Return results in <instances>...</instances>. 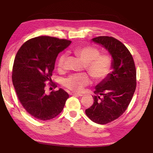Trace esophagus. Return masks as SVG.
Listing matches in <instances>:
<instances>
[{"label":"esophagus","mask_w":153,"mask_h":153,"mask_svg":"<svg viewBox=\"0 0 153 153\" xmlns=\"http://www.w3.org/2000/svg\"><path fill=\"white\" fill-rule=\"evenodd\" d=\"M71 95L73 96H78V97H82V94H80V93H76V92H71Z\"/></svg>","instance_id":"34e87169"}]
</instances>
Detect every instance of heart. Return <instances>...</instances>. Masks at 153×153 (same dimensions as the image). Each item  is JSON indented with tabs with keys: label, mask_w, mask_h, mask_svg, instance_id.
<instances>
[{
	"label": "heart",
	"mask_w": 153,
	"mask_h": 153,
	"mask_svg": "<svg viewBox=\"0 0 153 153\" xmlns=\"http://www.w3.org/2000/svg\"><path fill=\"white\" fill-rule=\"evenodd\" d=\"M74 53L85 63V68L96 81H101L108 76L112 68L113 59L108 54H100L97 48L91 46H82L73 50ZM67 55L62 53L57 60L59 69L63 68ZM90 77L86 74L70 75L63 81L64 86L74 91H81L89 84Z\"/></svg>",
	"instance_id": "obj_1"
}]
</instances>
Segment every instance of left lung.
Here are the masks:
<instances>
[{"label":"left lung","instance_id":"left-lung-1","mask_svg":"<svg viewBox=\"0 0 153 153\" xmlns=\"http://www.w3.org/2000/svg\"><path fill=\"white\" fill-rule=\"evenodd\" d=\"M92 42L105 48L113 59V71L95 87L94 103L86 110L90 120L106 124L125 112L135 92L136 71L131 53L120 41L109 36H98Z\"/></svg>","mask_w":153,"mask_h":153}]
</instances>
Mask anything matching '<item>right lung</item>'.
I'll use <instances>...</instances> for the list:
<instances>
[{"label": "right lung", "mask_w": 153, "mask_h": 153, "mask_svg": "<svg viewBox=\"0 0 153 153\" xmlns=\"http://www.w3.org/2000/svg\"><path fill=\"white\" fill-rule=\"evenodd\" d=\"M71 42L50 36H38L25 42L15 56L13 84L21 104L36 119L51 120L63 109L69 94L61 88L46 94L45 82L51 81L59 53Z\"/></svg>", "instance_id": "obj_1"}]
</instances>
